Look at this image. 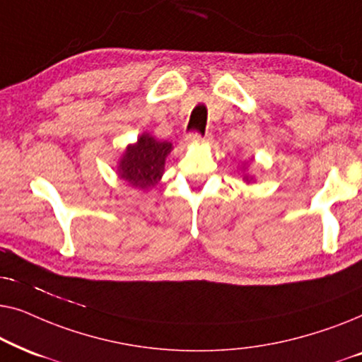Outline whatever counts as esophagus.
<instances>
[{
  "instance_id": "1",
  "label": "esophagus",
  "mask_w": 362,
  "mask_h": 362,
  "mask_svg": "<svg viewBox=\"0 0 362 362\" xmlns=\"http://www.w3.org/2000/svg\"><path fill=\"white\" fill-rule=\"evenodd\" d=\"M211 135H201V133L197 132H191L189 135H187V141L189 143H201V141H206L209 140Z\"/></svg>"
}]
</instances>
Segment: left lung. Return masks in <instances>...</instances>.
<instances>
[{"label": "left lung", "instance_id": "obj_1", "mask_svg": "<svg viewBox=\"0 0 362 362\" xmlns=\"http://www.w3.org/2000/svg\"><path fill=\"white\" fill-rule=\"evenodd\" d=\"M245 180H249V177H245Z\"/></svg>", "mask_w": 362, "mask_h": 362}]
</instances>
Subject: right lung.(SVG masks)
<instances>
[{"label":"right lung","instance_id":"add662e5","mask_svg":"<svg viewBox=\"0 0 362 362\" xmlns=\"http://www.w3.org/2000/svg\"><path fill=\"white\" fill-rule=\"evenodd\" d=\"M170 151L171 143L158 141L145 133L135 145L127 148L118 166V175L135 189H148L160 181Z\"/></svg>","mask_w":362,"mask_h":362}]
</instances>
